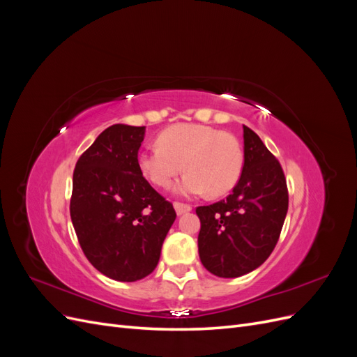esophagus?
Returning <instances> with one entry per match:
<instances>
[{
    "mask_svg": "<svg viewBox=\"0 0 357 357\" xmlns=\"http://www.w3.org/2000/svg\"><path fill=\"white\" fill-rule=\"evenodd\" d=\"M174 208H176L177 214L181 215V214H185V213H189L192 210V205L183 204V202H174Z\"/></svg>",
    "mask_w": 357,
    "mask_h": 357,
    "instance_id": "34e87169",
    "label": "esophagus"
}]
</instances>
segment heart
Masks as SVG:
<instances>
[{"label":"heart","mask_w":357,"mask_h":357,"mask_svg":"<svg viewBox=\"0 0 357 357\" xmlns=\"http://www.w3.org/2000/svg\"><path fill=\"white\" fill-rule=\"evenodd\" d=\"M153 146L138 155V168L153 185L167 188L183 165L188 171L176 186L181 195L222 197L238 183L244 152L238 139L218 128L178 123L164 129Z\"/></svg>","instance_id":"obj_1"}]
</instances>
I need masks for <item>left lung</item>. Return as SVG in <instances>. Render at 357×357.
Wrapping results in <instances>:
<instances>
[{
	"mask_svg": "<svg viewBox=\"0 0 357 357\" xmlns=\"http://www.w3.org/2000/svg\"><path fill=\"white\" fill-rule=\"evenodd\" d=\"M243 174L231 195L197 208L202 265L218 277L235 278L261 266L280 238L289 207L282 165L245 125Z\"/></svg>",
	"mask_w": 357,
	"mask_h": 357,
	"instance_id": "obj_1",
	"label": "left lung"
}]
</instances>
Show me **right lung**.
Wrapping results in <instances>:
<instances>
[{
	"instance_id": "right-lung-1",
	"label": "right lung",
	"mask_w": 357,
	"mask_h": 357,
	"mask_svg": "<svg viewBox=\"0 0 357 357\" xmlns=\"http://www.w3.org/2000/svg\"><path fill=\"white\" fill-rule=\"evenodd\" d=\"M146 126L117 123L102 131L79 158L70 214L88 261L117 282L147 277L176 220L172 204L138 168Z\"/></svg>"
}]
</instances>
